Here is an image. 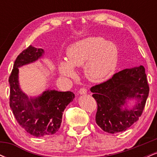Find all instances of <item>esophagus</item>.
<instances>
[{
	"label": "esophagus",
	"mask_w": 157,
	"mask_h": 157,
	"mask_svg": "<svg viewBox=\"0 0 157 157\" xmlns=\"http://www.w3.org/2000/svg\"><path fill=\"white\" fill-rule=\"evenodd\" d=\"M79 94L81 95L86 94H87V89H80V91H79Z\"/></svg>",
	"instance_id": "1"
}]
</instances>
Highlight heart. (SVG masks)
Listing matches in <instances>:
<instances>
[{
	"instance_id": "heart-1",
	"label": "heart",
	"mask_w": 157,
	"mask_h": 157,
	"mask_svg": "<svg viewBox=\"0 0 157 157\" xmlns=\"http://www.w3.org/2000/svg\"><path fill=\"white\" fill-rule=\"evenodd\" d=\"M67 60L58 63V71L68 77H76L74 67L84 66L89 80L100 82L109 79L116 71L119 62V48L113 42L101 37H88L70 45Z\"/></svg>"
}]
</instances>
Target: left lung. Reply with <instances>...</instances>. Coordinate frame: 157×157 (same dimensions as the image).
Segmentation results:
<instances>
[{
	"label": "left lung",
	"instance_id": "left-lung-1",
	"mask_svg": "<svg viewBox=\"0 0 157 157\" xmlns=\"http://www.w3.org/2000/svg\"><path fill=\"white\" fill-rule=\"evenodd\" d=\"M97 103L96 122L111 134L125 131L141 116L149 86L144 66L125 68L103 83L91 88ZM135 100L129 106L128 102Z\"/></svg>",
	"mask_w": 157,
	"mask_h": 157
}]
</instances>
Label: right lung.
Segmentation results:
<instances>
[{"instance_id":"obj_1","label":"right lung","mask_w":157,"mask_h":157,"mask_svg":"<svg viewBox=\"0 0 157 157\" xmlns=\"http://www.w3.org/2000/svg\"><path fill=\"white\" fill-rule=\"evenodd\" d=\"M43 48L29 46L17 56L9 79L10 105L19 125L36 137L55 134L60 128L63 112L73 101L71 91L46 89L41 94L29 97L19 83V68L35 63L44 55Z\"/></svg>"}]
</instances>
